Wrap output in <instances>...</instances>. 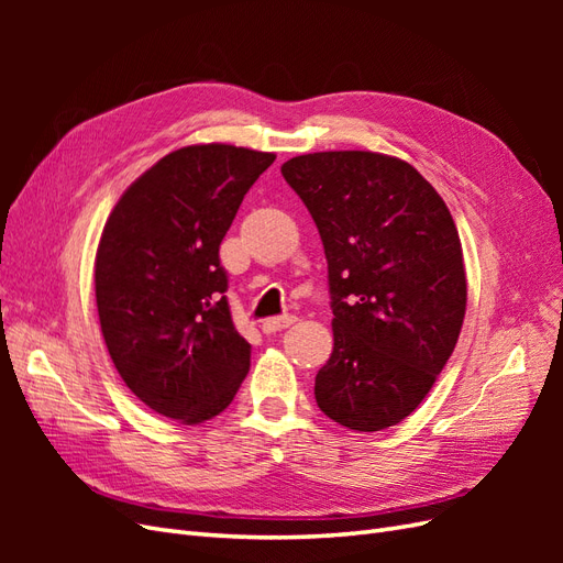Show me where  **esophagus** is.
Instances as JSON below:
<instances>
[{"instance_id": "1", "label": "esophagus", "mask_w": 563, "mask_h": 563, "mask_svg": "<svg viewBox=\"0 0 563 563\" xmlns=\"http://www.w3.org/2000/svg\"><path fill=\"white\" fill-rule=\"evenodd\" d=\"M294 321H296V317H294V314L269 317V319H265V321L261 323V329H263V333H275V331H282V329H288V327H291Z\"/></svg>"}]
</instances>
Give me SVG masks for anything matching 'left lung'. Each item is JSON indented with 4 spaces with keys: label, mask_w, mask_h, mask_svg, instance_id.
Returning <instances> with one entry per match:
<instances>
[{
    "label": "left lung",
    "mask_w": 563,
    "mask_h": 563,
    "mask_svg": "<svg viewBox=\"0 0 563 563\" xmlns=\"http://www.w3.org/2000/svg\"><path fill=\"white\" fill-rule=\"evenodd\" d=\"M282 176L308 207L329 263L333 352L317 406L343 428L380 432L428 397L467 308L463 246L444 199L380 152H314Z\"/></svg>",
    "instance_id": "1"
}]
</instances>
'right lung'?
Returning a JSON list of instances; mask_svg holds the SVG:
<instances>
[{
	"label": "right lung",
	"mask_w": 563,
	"mask_h": 563,
	"mask_svg": "<svg viewBox=\"0 0 563 563\" xmlns=\"http://www.w3.org/2000/svg\"><path fill=\"white\" fill-rule=\"evenodd\" d=\"M275 159L223 143L168 152L126 187L100 234L96 305L112 364L145 406L183 424L225 411L249 373L218 249Z\"/></svg>",
	"instance_id": "right-lung-1"
}]
</instances>
